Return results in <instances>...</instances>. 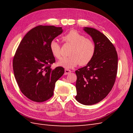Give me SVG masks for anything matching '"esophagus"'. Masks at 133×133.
<instances>
[{
  "mask_svg": "<svg viewBox=\"0 0 133 133\" xmlns=\"http://www.w3.org/2000/svg\"><path fill=\"white\" fill-rule=\"evenodd\" d=\"M71 72V70H70L69 69H65L64 70V74L65 75H68V74H70Z\"/></svg>",
  "mask_w": 133,
  "mask_h": 133,
  "instance_id": "1",
  "label": "esophagus"
}]
</instances>
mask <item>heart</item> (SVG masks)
<instances>
[{
    "instance_id": "1",
    "label": "heart",
    "mask_w": 133,
    "mask_h": 133,
    "mask_svg": "<svg viewBox=\"0 0 133 133\" xmlns=\"http://www.w3.org/2000/svg\"><path fill=\"white\" fill-rule=\"evenodd\" d=\"M63 41L72 46L69 57L62 58L58 62L59 66L66 69H71L79 64L86 65L92 60L95 51L94 42L86 39L84 35L76 30H71L63 38ZM50 49L52 55L57 59L61 58V46L55 39L51 41Z\"/></svg>"
}]
</instances>
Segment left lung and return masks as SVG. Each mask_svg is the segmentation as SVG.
I'll return each mask as SVG.
<instances>
[{
	"label": "left lung",
	"mask_w": 133,
	"mask_h": 133,
	"mask_svg": "<svg viewBox=\"0 0 133 133\" xmlns=\"http://www.w3.org/2000/svg\"><path fill=\"white\" fill-rule=\"evenodd\" d=\"M83 30L92 38L95 51L86 66L75 71V99L81 104L92 105L103 99L113 87L117 73L118 55L114 45L103 33L90 27H84Z\"/></svg>",
	"instance_id": "8db88e82"
}]
</instances>
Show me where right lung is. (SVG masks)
Instances as JSON below:
<instances>
[{"label":"right lung","mask_w":133,"mask_h":133,"mask_svg":"<svg viewBox=\"0 0 133 133\" xmlns=\"http://www.w3.org/2000/svg\"><path fill=\"white\" fill-rule=\"evenodd\" d=\"M63 32L62 27L38 26L30 30L21 41L13 59V70L20 90L36 102L49 99L56 82L64 72L62 67L54 69L55 62L50 49L51 41Z\"/></svg>","instance_id":"1"}]
</instances>
